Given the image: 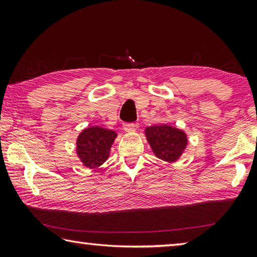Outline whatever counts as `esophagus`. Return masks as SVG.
Returning a JSON list of instances; mask_svg holds the SVG:
<instances>
[{
	"label": "esophagus",
	"mask_w": 257,
	"mask_h": 257,
	"mask_svg": "<svg viewBox=\"0 0 257 257\" xmlns=\"http://www.w3.org/2000/svg\"><path fill=\"white\" fill-rule=\"evenodd\" d=\"M136 129H137V124L136 123H134V122L123 123V130H124L125 133H133Z\"/></svg>",
	"instance_id": "obj_1"
}]
</instances>
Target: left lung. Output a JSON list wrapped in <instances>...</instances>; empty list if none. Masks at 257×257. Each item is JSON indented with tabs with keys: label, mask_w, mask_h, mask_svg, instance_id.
I'll use <instances>...</instances> for the list:
<instances>
[{
	"label": "left lung",
	"mask_w": 257,
	"mask_h": 257,
	"mask_svg": "<svg viewBox=\"0 0 257 257\" xmlns=\"http://www.w3.org/2000/svg\"><path fill=\"white\" fill-rule=\"evenodd\" d=\"M145 135L154 154L165 162H175L187 146L186 134L168 124L152 125Z\"/></svg>",
	"instance_id": "8db88e82"
}]
</instances>
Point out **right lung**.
<instances>
[{
	"instance_id": "right-lung-1",
	"label": "right lung",
	"mask_w": 257,
	"mask_h": 257,
	"mask_svg": "<svg viewBox=\"0 0 257 257\" xmlns=\"http://www.w3.org/2000/svg\"><path fill=\"white\" fill-rule=\"evenodd\" d=\"M115 132L99 127H89L77 139V154L87 168H97L108 158Z\"/></svg>"
}]
</instances>
